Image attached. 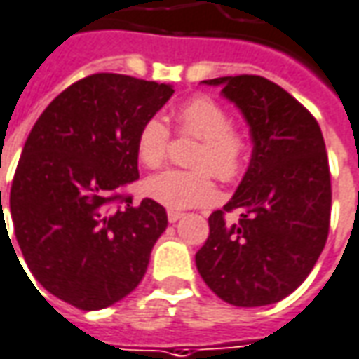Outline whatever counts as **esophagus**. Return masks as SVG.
Segmentation results:
<instances>
[{
    "label": "esophagus",
    "mask_w": 359,
    "mask_h": 359,
    "mask_svg": "<svg viewBox=\"0 0 359 359\" xmlns=\"http://www.w3.org/2000/svg\"><path fill=\"white\" fill-rule=\"evenodd\" d=\"M182 216H184V214H182V212H179V210H169V212H167V218H169L170 224L179 222L180 218H182Z\"/></svg>",
    "instance_id": "34e87169"
}]
</instances>
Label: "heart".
Returning a JSON list of instances; mask_svg holds the SVG:
<instances>
[{"instance_id": "b5f03b06", "label": "heart", "mask_w": 359, "mask_h": 359, "mask_svg": "<svg viewBox=\"0 0 359 359\" xmlns=\"http://www.w3.org/2000/svg\"><path fill=\"white\" fill-rule=\"evenodd\" d=\"M175 119L180 133L194 135L200 145L194 149L192 165L196 169H169L143 182L149 198L172 210H184L208 204L216 196L212 172L224 182L240 179L245 169L248 145L240 131L230 128V116L216 100L194 96L182 102ZM169 128L159 118H149L135 139L139 161L147 169L161 167L169 153Z\"/></svg>"}]
</instances>
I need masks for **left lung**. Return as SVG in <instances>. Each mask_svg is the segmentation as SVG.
I'll return each instance as SVG.
<instances>
[{"mask_svg": "<svg viewBox=\"0 0 359 359\" xmlns=\"http://www.w3.org/2000/svg\"><path fill=\"white\" fill-rule=\"evenodd\" d=\"M240 109L253 143L250 167L224 210L208 218L196 253L204 283L233 306H263L291 294L323 253L330 228V170L316 119L263 76L204 80Z\"/></svg>", "mask_w": 359, "mask_h": 359, "instance_id": "1", "label": "left lung"}]
</instances>
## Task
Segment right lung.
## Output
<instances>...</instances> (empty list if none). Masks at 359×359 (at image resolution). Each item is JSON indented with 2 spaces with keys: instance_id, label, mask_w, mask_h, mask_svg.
I'll return each mask as SVG.
<instances>
[{
  "instance_id": "1",
  "label": "right lung",
  "mask_w": 359,
  "mask_h": 359,
  "mask_svg": "<svg viewBox=\"0 0 359 359\" xmlns=\"http://www.w3.org/2000/svg\"><path fill=\"white\" fill-rule=\"evenodd\" d=\"M172 94L170 84L92 74L60 92L31 129L9 212L29 269L60 301L106 309L147 271L167 212L151 198L133 206L119 189L139 179V129Z\"/></svg>"
}]
</instances>
